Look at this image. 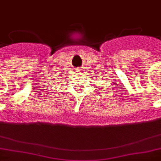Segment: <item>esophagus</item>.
Here are the masks:
<instances>
[{
	"label": "esophagus",
	"instance_id": "1",
	"mask_svg": "<svg viewBox=\"0 0 161 161\" xmlns=\"http://www.w3.org/2000/svg\"><path fill=\"white\" fill-rule=\"evenodd\" d=\"M83 69V68H76V72H77V73H82Z\"/></svg>",
	"mask_w": 161,
	"mask_h": 161
}]
</instances>
